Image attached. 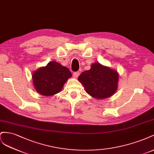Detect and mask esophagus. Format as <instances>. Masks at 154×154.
I'll return each instance as SVG.
<instances>
[{
	"label": "esophagus",
	"instance_id": "esophagus-1",
	"mask_svg": "<svg viewBox=\"0 0 154 154\" xmlns=\"http://www.w3.org/2000/svg\"><path fill=\"white\" fill-rule=\"evenodd\" d=\"M80 75V72H74L73 73V78H77L78 77H79V75Z\"/></svg>",
	"mask_w": 154,
	"mask_h": 154
}]
</instances>
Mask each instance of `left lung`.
I'll return each mask as SVG.
<instances>
[{
  "mask_svg": "<svg viewBox=\"0 0 154 154\" xmlns=\"http://www.w3.org/2000/svg\"><path fill=\"white\" fill-rule=\"evenodd\" d=\"M78 80L92 97L104 99L112 96L117 91L119 73L116 69L95 63L91 64L90 69L79 76Z\"/></svg>",
  "mask_w": 154,
  "mask_h": 154,
  "instance_id": "left-lung-1",
  "label": "left lung"
}]
</instances>
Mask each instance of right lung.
Instances as JSON below:
<instances>
[{
    "mask_svg": "<svg viewBox=\"0 0 154 154\" xmlns=\"http://www.w3.org/2000/svg\"><path fill=\"white\" fill-rule=\"evenodd\" d=\"M72 73L68 68L56 61L48 63L32 73L35 89L43 96H52L61 91Z\"/></svg>",
    "mask_w": 154,
    "mask_h": 154,
    "instance_id": "1",
    "label": "right lung"
}]
</instances>
